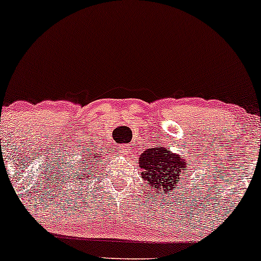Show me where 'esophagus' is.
<instances>
[{
  "label": "esophagus",
  "mask_w": 261,
  "mask_h": 261,
  "mask_svg": "<svg viewBox=\"0 0 261 261\" xmlns=\"http://www.w3.org/2000/svg\"><path fill=\"white\" fill-rule=\"evenodd\" d=\"M119 151H121V153L122 154H128V153H129V146H128V145H121V146H119Z\"/></svg>",
  "instance_id": "1"
}]
</instances>
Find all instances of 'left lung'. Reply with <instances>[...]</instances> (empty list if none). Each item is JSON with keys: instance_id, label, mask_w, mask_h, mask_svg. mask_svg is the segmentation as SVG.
I'll return each instance as SVG.
<instances>
[{"instance_id": "8db88e82", "label": "left lung", "mask_w": 261, "mask_h": 261, "mask_svg": "<svg viewBox=\"0 0 261 261\" xmlns=\"http://www.w3.org/2000/svg\"><path fill=\"white\" fill-rule=\"evenodd\" d=\"M185 160L180 155L169 153L165 148H153L146 150L139 158L140 168L144 171L142 177L148 180L151 186L159 191H168L176 189L180 181L181 172L185 171Z\"/></svg>"}]
</instances>
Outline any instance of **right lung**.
Here are the masks:
<instances>
[{
	"instance_id": "obj_1",
	"label": "right lung",
	"mask_w": 261,
	"mask_h": 261,
	"mask_svg": "<svg viewBox=\"0 0 261 261\" xmlns=\"http://www.w3.org/2000/svg\"><path fill=\"white\" fill-rule=\"evenodd\" d=\"M96 159H97V156H96L95 159H93V160H96ZM90 165H92V163H91V159H90ZM96 165H97V164H96ZM86 169H87V168H86ZM86 169H85V170H86Z\"/></svg>"
}]
</instances>
